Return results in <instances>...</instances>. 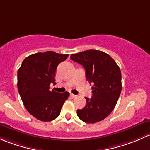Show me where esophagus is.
Here are the masks:
<instances>
[{
    "label": "esophagus",
    "mask_w": 150,
    "mask_h": 150,
    "mask_svg": "<svg viewBox=\"0 0 150 150\" xmlns=\"http://www.w3.org/2000/svg\"><path fill=\"white\" fill-rule=\"evenodd\" d=\"M70 96H71V98H76V95H74V94H71Z\"/></svg>",
    "instance_id": "esophagus-1"
}]
</instances>
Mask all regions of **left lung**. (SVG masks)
<instances>
[{"instance_id": "1", "label": "left lung", "mask_w": 150, "mask_h": 150, "mask_svg": "<svg viewBox=\"0 0 150 150\" xmlns=\"http://www.w3.org/2000/svg\"><path fill=\"white\" fill-rule=\"evenodd\" d=\"M71 59L83 66L86 80L93 86L92 97L86 98L85 107L77 110V115L88 123L103 121L113 110L121 95L120 68L109 55L98 50L72 54Z\"/></svg>"}]
</instances>
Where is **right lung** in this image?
<instances>
[{
	"instance_id": "obj_1",
	"label": "right lung",
	"mask_w": 150,
	"mask_h": 150,
	"mask_svg": "<svg viewBox=\"0 0 150 150\" xmlns=\"http://www.w3.org/2000/svg\"><path fill=\"white\" fill-rule=\"evenodd\" d=\"M53 51L38 52L27 57L18 70L17 86L24 105L37 119L51 121L59 115L69 92L58 93L55 85L58 65L68 58Z\"/></svg>"
}]
</instances>
